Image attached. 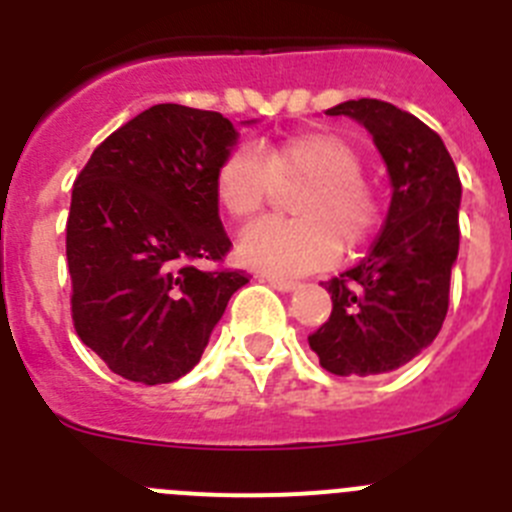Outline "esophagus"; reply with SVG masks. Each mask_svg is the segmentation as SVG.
<instances>
[{
  "mask_svg": "<svg viewBox=\"0 0 512 512\" xmlns=\"http://www.w3.org/2000/svg\"><path fill=\"white\" fill-rule=\"evenodd\" d=\"M264 282L269 284V287L279 289V292H292V289H297V282L295 279H284V277H271V274H266Z\"/></svg>",
  "mask_w": 512,
  "mask_h": 512,
  "instance_id": "34e87169",
  "label": "esophagus"
}]
</instances>
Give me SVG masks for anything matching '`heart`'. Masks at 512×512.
<instances>
[{
	"mask_svg": "<svg viewBox=\"0 0 512 512\" xmlns=\"http://www.w3.org/2000/svg\"><path fill=\"white\" fill-rule=\"evenodd\" d=\"M361 171L359 151L328 130L230 151L215 171V200L238 223L264 210L277 187H305L292 205L300 220L251 225L238 241V259L271 277H297L333 264L343 243H364L379 220V202Z\"/></svg>",
	"mask_w": 512,
	"mask_h": 512,
	"instance_id": "1",
	"label": "heart"
}]
</instances>
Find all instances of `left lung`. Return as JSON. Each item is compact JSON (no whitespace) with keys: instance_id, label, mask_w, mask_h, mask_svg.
<instances>
[{"instance_id":"left-lung-1","label":"left lung","mask_w":512,"mask_h":512,"mask_svg":"<svg viewBox=\"0 0 512 512\" xmlns=\"http://www.w3.org/2000/svg\"><path fill=\"white\" fill-rule=\"evenodd\" d=\"M325 115L369 130L392 200L369 256L325 282L333 312L307 341L330 374L374 377L413 361L441 330L459 256L461 182L438 133L395 104L348 99Z\"/></svg>"}]
</instances>
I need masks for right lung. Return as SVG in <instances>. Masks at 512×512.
<instances>
[{
    "label": "right lung",
    "mask_w": 512,
    "mask_h": 512,
    "mask_svg": "<svg viewBox=\"0 0 512 512\" xmlns=\"http://www.w3.org/2000/svg\"><path fill=\"white\" fill-rule=\"evenodd\" d=\"M235 143L238 130L220 112L153 104L76 176L66 223L74 328L130 382L192 372L228 300L248 284L243 271L194 266L230 248L215 171Z\"/></svg>",
    "instance_id": "add662e5"
}]
</instances>
